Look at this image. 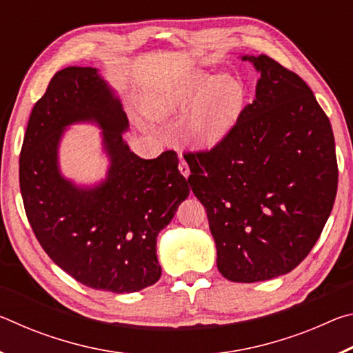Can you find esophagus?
Returning a JSON list of instances; mask_svg holds the SVG:
<instances>
[{"instance_id": "obj_1", "label": "esophagus", "mask_w": 353, "mask_h": 353, "mask_svg": "<svg viewBox=\"0 0 353 353\" xmlns=\"http://www.w3.org/2000/svg\"><path fill=\"white\" fill-rule=\"evenodd\" d=\"M179 171H181V174L187 179L190 176V168H188V163L185 162V159L181 157V162H179Z\"/></svg>"}]
</instances>
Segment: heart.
<instances>
[{
  "label": "heart",
  "instance_id": "1",
  "mask_svg": "<svg viewBox=\"0 0 353 353\" xmlns=\"http://www.w3.org/2000/svg\"><path fill=\"white\" fill-rule=\"evenodd\" d=\"M193 105L185 118L182 134L198 148H213L234 130L244 109L243 83L234 76L213 77L205 71H193L154 92L146 112L154 118H168Z\"/></svg>",
  "mask_w": 353,
  "mask_h": 353
}]
</instances>
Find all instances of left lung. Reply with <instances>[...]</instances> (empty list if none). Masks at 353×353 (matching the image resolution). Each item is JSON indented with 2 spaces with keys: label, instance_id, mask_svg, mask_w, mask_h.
Masks as SVG:
<instances>
[{
  "label": "left lung",
  "instance_id": "left-lung-1",
  "mask_svg": "<svg viewBox=\"0 0 353 353\" xmlns=\"http://www.w3.org/2000/svg\"><path fill=\"white\" fill-rule=\"evenodd\" d=\"M241 59L260 73L255 99L225 140L183 157L219 272L252 283L292 271L313 249L333 208L338 163L312 88L265 54Z\"/></svg>",
  "mask_w": 353,
  "mask_h": 353
}]
</instances>
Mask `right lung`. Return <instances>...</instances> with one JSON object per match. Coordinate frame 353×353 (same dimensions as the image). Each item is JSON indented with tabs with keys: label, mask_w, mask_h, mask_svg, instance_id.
I'll list each match as a JSON object with an SVG mask.
<instances>
[{
	"label": "right lung",
	"mask_w": 353,
	"mask_h": 353,
	"mask_svg": "<svg viewBox=\"0 0 353 353\" xmlns=\"http://www.w3.org/2000/svg\"><path fill=\"white\" fill-rule=\"evenodd\" d=\"M94 122L111 165L104 181L81 188L58 168L64 129ZM128 117L97 68L68 67L52 76L29 117L20 152V190L40 246L82 285L117 294L162 276L157 235L171 223L190 187L174 151L145 160L123 134Z\"/></svg>",
	"instance_id": "1"
}]
</instances>
